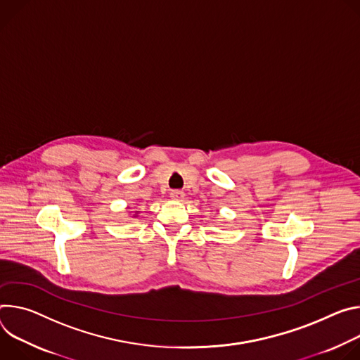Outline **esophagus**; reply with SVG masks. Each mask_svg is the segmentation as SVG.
Returning a JSON list of instances; mask_svg holds the SVG:
<instances>
[{"instance_id":"1","label":"esophagus","mask_w":360,"mask_h":360,"mask_svg":"<svg viewBox=\"0 0 360 360\" xmlns=\"http://www.w3.org/2000/svg\"><path fill=\"white\" fill-rule=\"evenodd\" d=\"M170 197L173 198V200H183L184 193L181 190H172L170 191Z\"/></svg>"}]
</instances>
